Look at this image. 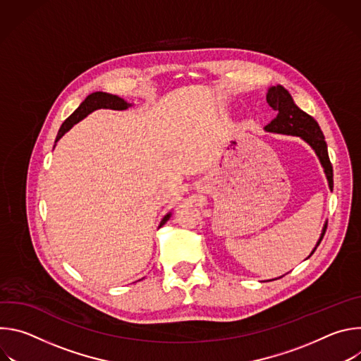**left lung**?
I'll return each mask as SVG.
<instances>
[{
    "instance_id": "obj_1",
    "label": "left lung",
    "mask_w": 361,
    "mask_h": 361,
    "mask_svg": "<svg viewBox=\"0 0 361 361\" xmlns=\"http://www.w3.org/2000/svg\"><path fill=\"white\" fill-rule=\"evenodd\" d=\"M267 102L269 106L277 111V117L264 127L266 131L269 133H277V134H286V135H295L301 137L308 145H310L324 169L329 187L330 190L333 188V166L329 159V151H327V144L323 135V131L319 126V123L302 110H300L290 92L283 87V85H274L270 87L267 91ZM327 228V223L324 224L323 233L317 241L316 248L322 243L324 233ZM316 248L312 251V254L316 251ZM310 254V255H312ZM308 255V257H310Z\"/></svg>"
}]
</instances>
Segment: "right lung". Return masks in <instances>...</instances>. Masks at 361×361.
Here are the masks:
<instances>
[{"label":"right lung","instance_id":"add662e5","mask_svg":"<svg viewBox=\"0 0 361 361\" xmlns=\"http://www.w3.org/2000/svg\"><path fill=\"white\" fill-rule=\"evenodd\" d=\"M128 107H131V104H128L127 101H124L123 98H120V97H117V95L107 94V92H102V91L92 92V94H90V95L81 102L80 107L63 123V126H61L60 130H59L56 142H57L74 124H77L78 121H81V120L85 118L90 113H92V111H95V110H99V109L127 110ZM170 216H171V213H169L167 216H164V219H163L161 223H160V227L167 223V220L170 219Z\"/></svg>","mask_w":361,"mask_h":361}]
</instances>
